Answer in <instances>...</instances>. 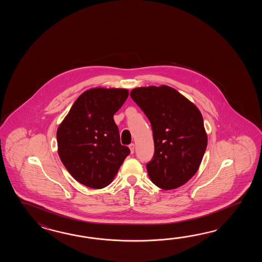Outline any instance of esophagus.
<instances>
[{
    "label": "esophagus",
    "instance_id": "esophagus-1",
    "mask_svg": "<svg viewBox=\"0 0 262 262\" xmlns=\"http://www.w3.org/2000/svg\"><path fill=\"white\" fill-rule=\"evenodd\" d=\"M129 149L131 150V154H133L134 150H135V144L131 143V144L129 145Z\"/></svg>",
    "mask_w": 262,
    "mask_h": 262
}]
</instances>
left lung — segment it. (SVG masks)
Masks as SVG:
<instances>
[{
    "label": "left lung",
    "mask_w": 262,
    "mask_h": 262,
    "mask_svg": "<svg viewBox=\"0 0 262 262\" xmlns=\"http://www.w3.org/2000/svg\"><path fill=\"white\" fill-rule=\"evenodd\" d=\"M130 96L149 119L155 155L148 175L164 190L178 188L198 171L208 138L199 108L178 91L163 85L140 87Z\"/></svg>",
    "instance_id": "left-lung-1"
}]
</instances>
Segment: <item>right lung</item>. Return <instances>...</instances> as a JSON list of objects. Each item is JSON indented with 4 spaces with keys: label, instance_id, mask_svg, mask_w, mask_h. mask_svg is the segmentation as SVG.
<instances>
[{
    "label": "right lung",
    "instance_id": "add662e5",
    "mask_svg": "<svg viewBox=\"0 0 262 262\" xmlns=\"http://www.w3.org/2000/svg\"><path fill=\"white\" fill-rule=\"evenodd\" d=\"M127 97L125 89L88 90L78 96L59 125L58 154L78 183L96 189L106 187L129 156L113 119Z\"/></svg>",
    "mask_w": 262,
    "mask_h": 262
}]
</instances>
